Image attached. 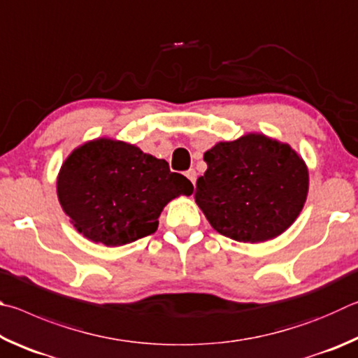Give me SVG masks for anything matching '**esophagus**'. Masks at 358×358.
Wrapping results in <instances>:
<instances>
[{"mask_svg": "<svg viewBox=\"0 0 358 358\" xmlns=\"http://www.w3.org/2000/svg\"><path fill=\"white\" fill-rule=\"evenodd\" d=\"M185 176H187V178H189L190 182H192L193 185H195V182H196V178H198V174H196L195 169H189V171L185 173Z\"/></svg>", "mask_w": 358, "mask_h": 358, "instance_id": "1", "label": "esophagus"}]
</instances>
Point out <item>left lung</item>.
Here are the masks:
<instances>
[{
  "label": "left lung",
  "instance_id": "obj_1",
  "mask_svg": "<svg viewBox=\"0 0 358 358\" xmlns=\"http://www.w3.org/2000/svg\"><path fill=\"white\" fill-rule=\"evenodd\" d=\"M195 201L217 233L266 242L296 222L308 195V168L289 144L262 134L220 141L206 150Z\"/></svg>",
  "mask_w": 358,
  "mask_h": 358
}]
</instances>
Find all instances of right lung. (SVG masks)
<instances>
[{
  "instance_id": "1",
  "label": "right lung",
  "mask_w": 358,
  "mask_h": 358,
  "mask_svg": "<svg viewBox=\"0 0 358 358\" xmlns=\"http://www.w3.org/2000/svg\"><path fill=\"white\" fill-rule=\"evenodd\" d=\"M58 199L75 229L106 247L135 242L157 231L171 199L192 195L185 176L134 144L97 138L81 144L62 163Z\"/></svg>"
}]
</instances>
